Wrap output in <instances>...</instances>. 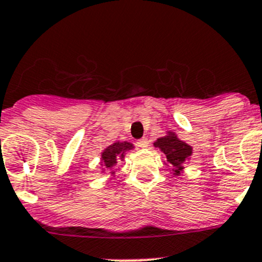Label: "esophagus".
I'll list each match as a JSON object with an SVG mask.
<instances>
[{"label":"esophagus","instance_id":"obj_1","mask_svg":"<svg viewBox=\"0 0 262 262\" xmlns=\"http://www.w3.org/2000/svg\"><path fill=\"white\" fill-rule=\"evenodd\" d=\"M137 144H138V147H141V148H147L148 147V139L147 138H142V139H139L138 142H137Z\"/></svg>","mask_w":262,"mask_h":262}]
</instances>
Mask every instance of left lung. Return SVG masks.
<instances>
[{
  "instance_id": "8db88e82",
  "label": "left lung",
  "mask_w": 262,
  "mask_h": 262,
  "mask_svg": "<svg viewBox=\"0 0 262 262\" xmlns=\"http://www.w3.org/2000/svg\"><path fill=\"white\" fill-rule=\"evenodd\" d=\"M156 148H160L166 155L167 162L171 163L175 168H172L173 175H180L182 171V163L186 158H189L192 153V148L185 142L180 141L175 133L170 132L167 136L161 137L153 143Z\"/></svg>"
}]
</instances>
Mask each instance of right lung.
I'll return each instance as SVG.
<instances>
[{"instance_id":"obj_1","label":"right lung","mask_w":262,"mask_h":262,"mask_svg":"<svg viewBox=\"0 0 262 262\" xmlns=\"http://www.w3.org/2000/svg\"><path fill=\"white\" fill-rule=\"evenodd\" d=\"M133 149V144L128 143V142H116L112 144L102 152L101 155V165L104 168H112L116 163V160L123 161L124 155L126 150Z\"/></svg>"}]
</instances>
